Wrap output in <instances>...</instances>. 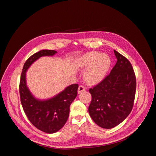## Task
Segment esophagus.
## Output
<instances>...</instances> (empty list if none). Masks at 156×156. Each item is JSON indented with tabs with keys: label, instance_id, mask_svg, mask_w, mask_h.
<instances>
[{
	"label": "esophagus",
	"instance_id": "34e87169",
	"mask_svg": "<svg viewBox=\"0 0 156 156\" xmlns=\"http://www.w3.org/2000/svg\"><path fill=\"white\" fill-rule=\"evenodd\" d=\"M85 90H86V87H84V85H80V86L79 87V88H78V93H79V94L81 93V92H82Z\"/></svg>",
	"mask_w": 156,
	"mask_h": 156
}]
</instances>
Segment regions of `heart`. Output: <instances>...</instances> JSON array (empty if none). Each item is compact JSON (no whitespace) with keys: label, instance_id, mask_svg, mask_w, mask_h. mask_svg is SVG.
<instances>
[{"label":"heart","instance_id":"1","mask_svg":"<svg viewBox=\"0 0 156 156\" xmlns=\"http://www.w3.org/2000/svg\"><path fill=\"white\" fill-rule=\"evenodd\" d=\"M111 60L105 54H100L97 51H91L83 55L79 60L80 67L89 68L87 71L86 77L88 81L97 83L104 77L108 68Z\"/></svg>","mask_w":156,"mask_h":156}]
</instances>
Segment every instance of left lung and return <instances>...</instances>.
I'll use <instances>...</instances> for the list:
<instances>
[{
    "mask_svg": "<svg viewBox=\"0 0 156 156\" xmlns=\"http://www.w3.org/2000/svg\"><path fill=\"white\" fill-rule=\"evenodd\" d=\"M117 62L110 73L89 89L92 100L88 112L102 128L111 129L123 122L133 108L136 77L129 60L114 50Z\"/></svg>",
    "mask_w": 156,
    "mask_h": 156,
    "instance_id": "obj_1",
    "label": "left lung"
}]
</instances>
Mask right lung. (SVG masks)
Masks as SVG:
<instances>
[{
  "instance_id": "right-lung-1",
  "label": "right lung",
  "mask_w": 156,
  "mask_h": 156,
  "mask_svg": "<svg viewBox=\"0 0 156 156\" xmlns=\"http://www.w3.org/2000/svg\"><path fill=\"white\" fill-rule=\"evenodd\" d=\"M54 50H41L30 56L23 66L20 83L21 105L28 119L37 129L47 133L60 130L68 120L69 106L77 95V84H73L55 97L40 101L32 96L26 84V72L30 66L41 56H53Z\"/></svg>"
}]
</instances>
